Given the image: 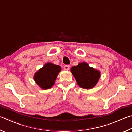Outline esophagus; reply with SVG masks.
<instances>
[{"instance_id":"34e87169","label":"esophagus","mask_w":132,"mask_h":132,"mask_svg":"<svg viewBox=\"0 0 132 132\" xmlns=\"http://www.w3.org/2000/svg\"><path fill=\"white\" fill-rule=\"evenodd\" d=\"M69 68H70V65H65L64 67V69L65 70L67 71L69 70Z\"/></svg>"}]
</instances>
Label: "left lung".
<instances>
[{"mask_svg": "<svg viewBox=\"0 0 132 132\" xmlns=\"http://www.w3.org/2000/svg\"><path fill=\"white\" fill-rule=\"evenodd\" d=\"M78 85L83 89H90L96 86L100 77V72L89 66L86 62H81L71 69Z\"/></svg>", "mask_w": 132, "mask_h": 132, "instance_id": "8db88e82", "label": "left lung"}]
</instances>
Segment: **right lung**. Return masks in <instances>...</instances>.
<instances>
[{"label":"right lung","instance_id":"obj_1","mask_svg":"<svg viewBox=\"0 0 132 132\" xmlns=\"http://www.w3.org/2000/svg\"><path fill=\"white\" fill-rule=\"evenodd\" d=\"M61 70V67L47 62L35 73V82L42 89H50L54 84L57 75Z\"/></svg>","mask_w":132,"mask_h":132}]
</instances>
